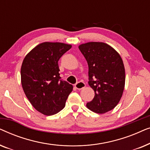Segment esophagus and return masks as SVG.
Here are the masks:
<instances>
[{"label":"esophagus","instance_id":"1","mask_svg":"<svg viewBox=\"0 0 150 150\" xmlns=\"http://www.w3.org/2000/svg\"><path fill=\"white\" fill-rule=\"evenodd\" d=\"M85 86H86V85L85 83H83V82H79V83H77L75 85V87H76V89H77L79 90H81V89H83V88H85Z\"/></svg>","mask_w":150,"mask_h":150}]
</instances>
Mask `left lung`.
<instances>
[{
	"mask_svg": "<svg viewBox=\"0 0 150 150\" xmlns=\"http://www.w3.org/2000/svg\"><path fill=\"white\" fill-rule=\"evenodd\" d=\"M79 48L87 61L88 83L95 92L93 100L86 106L96 113H105L117 105L122 96L126 80L124 62L120 54L106 43L87 42Z\"/></svg>",
	"mask_w": 150,
	"mask_h": 150,
	"instance_id": "left-lung-1",
	"label": "left lung"
}]
</instances>
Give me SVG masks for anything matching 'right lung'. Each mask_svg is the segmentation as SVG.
<instances>
[{"label":"right lung","mask_w":150,"mask_h":150,"mask_svg":"<svg viewBox=\"0 0 150 150\" xmlns=\"http://www.w3.org/2000/svg\"><path fill=\"white\" fill-rule=\"evenodd\" d=\"M71 48L61 42H43L24 57L21 66V83L28 100L35 109L49 116L65 106L73 86L61 80L58 61Z\"/></svg>","instance_id":"add662e5"}]
</instances>
